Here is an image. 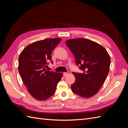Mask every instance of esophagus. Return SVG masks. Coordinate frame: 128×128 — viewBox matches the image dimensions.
Listing matches in <instances>:
<instances>
[{"label":"esophagus","instance_id":"esophagus-1","mask_svg":"<svg viewBox=\"0 0 128 128\" xmlns=\"http://www.w3.org/2000/svg\"><path fill=\"white\" fill-rule=\"evenodd\" d=\"M68 74L67 72H64V73H63V75H64V77L67 76V75H68Z\"/></svg>","mask_w":128,"mask_h":128}]
</instances>
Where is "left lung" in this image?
Instances as JSON below:
<instances>
[{"instance_id":"obj_1","label":"left lung","mask_w":128,"mask_h":128,"mask_svg":"<svg viewBox=\"0 0 128 128\" xmlns=\"http://www.w3.org/2000/svg\"><path fill=\"white\" fill-rule=\"evenodd\" d=\"M75 58L82 73L72 74L75 82L72 91L83 98H88L97 94L110 71V58L106 50L97 42L86 38L70 39L66 42Z\"/></svg>"}]
</instances>
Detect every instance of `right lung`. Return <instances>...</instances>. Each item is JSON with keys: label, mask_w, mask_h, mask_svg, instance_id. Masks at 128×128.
<instances>
[{"label": "right lung", "mask_w": 128, "mask_h": 128, "mask_svg": "<svg viewBox=\"0 0 128 128\" xmlns=\"http://www.w3.org/2000/svg\"><path fill=\"white\" fill-rule=\"evenodd\" d=\"M61 40L46 38L26 46L18 58V69L22 82L30 95L38 100H45L55 93L63 74L45 68L51 60V53Z\"/></svg>", "instance_id": "add662e5"}]
</instances>
